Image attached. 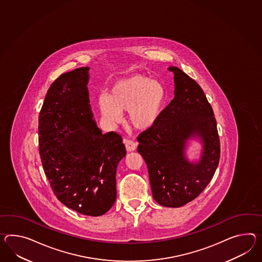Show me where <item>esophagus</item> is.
Wrapping results in <instances>:
<instances>
[{"label":"esophagus","mask_w":262,"mask_h":262,"mask_svg":"<svg viewBox=\"0 0 262 262\" xmlns=\"http://www.w3.org/2000/svg\"><path fill=\"white\" fill-rule=\"evenodd\" d=\"M124 144L126 146V149L128 151H134L137 148V143L134 141L128 140V139H124Z\"/></svg>","instance_id":"obj_1"}]
</instances>
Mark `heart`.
Instances as JSON below:
<instances>
[{
	"instance_id": "1",
	"label": "heart",
	"mask_w": 262,
	"mask_h": 262,
	"mask_svg": "<svg viewBox=\"0 0 262 262\" xmlns=\"http://www.w3.org/2000/svg\"><path fill=\"white\" fill-rule=\"evenodd\" d=\"M166 101L165 84L137 74L116 80L110 88L108 96H99L98 105L104 120L108 124L120 123L122 114L128 112L133 128L148 132L159 123Z\"/></svg>"
}]
</instances>
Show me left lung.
<instances>
[{
  "instance_id": "1",
  "label": "left lung",
  "mask_w": 262,
  "mask_h": 262,
  "mask_svg": "<svg viewBox=\"0 0 262 262\" xmlns=\"http://www.w3.org/2000/svg\"><path fill=\"white\" fill-rule=\"evenodd\" d=\"M174 98L155 128L143 132L137 151L145 160L154 200L166 207H181L197 198L210 183L220 161L217 122L204 91L175 66ZM202 144L199 160L186 156L189 140Z\"/></svg>"
}]
</instances>
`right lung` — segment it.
<instances>
[{"mask_svg":"<svg viewBox=\"0 0 262 262\" xmlns=\"http://www.w3.org/2000/svg\"><path fill=\"white\" fill-rule=\"evenodd\" d=\"M90 67L65 73L45 96L38 116L39 155L57 198L97 217L116 199V168L126 156L122 137L102 134L90 105Z\"/></svg>","mask_w":262,"mask_h":262,"instance_id":"right-lung-1","label":"right lung"}]
</instances>
